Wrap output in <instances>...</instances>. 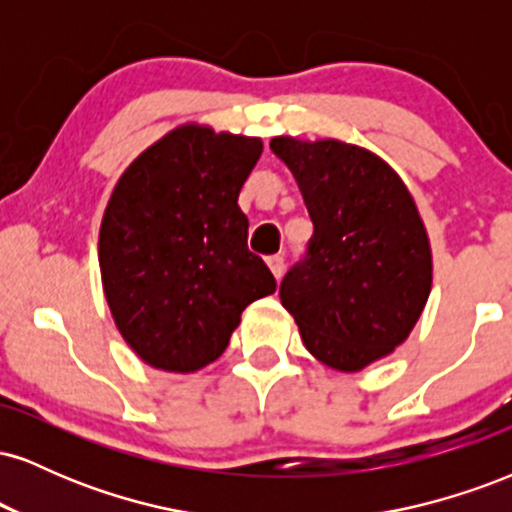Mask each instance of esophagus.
Instances as JSON below:
<instances>
[{
	"instance_id": "obj_1",
	"label": "esophagus",
	"mask_w": 512,
	"mask_h": 512,
	"mask_svg": "<svg viewBox=\"0 0 512 512\" xmlns=\"http://www.w3.org/2000/svg\"><path fill=\"white\" fill-rule=\"evenodd\" d=\"M267 264H269V272H272V274H274V279L279 281L281 276H284V267H286V264H284V257H279V255L269 257Z\"/></svg>"
}]
</instances>
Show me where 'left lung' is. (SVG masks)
<instances>
[{
	"mask_svg": "<svg viewBox=\"0 0 512 512\" xmlns=\"http://www.w3.org/2000/svg\"><path fill=\"white\" fill-rule=\"evenodd\" d=\"M298 182L313 238L279 289L305 349L342 373L390 356L433 284L431 243L407 185L363 146L274 137Z\"/></svg>",
	"mask_w": 512,
	"mask_h": 512,
	"instance_id": "left-lung-1",
	"label": "left lung"
}]
</instances>
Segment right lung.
<instances>
[{"label":"right lung","mask_w":512,"mask_h":512,"mask_svg":"<svg viewBox=\"0 0 512 512\" xmlns=\"http://www.w3.org/2000/svg\"><path fill=\"white\" fill-rule=\"evenodd\" d=\"M262 139L187 122L129 163L98 236L117 332L151 368L195 373L226 351L240 315L276 291L248 250L238 195Z\"/></svg>","instance_id":"1"}]
</instances>
